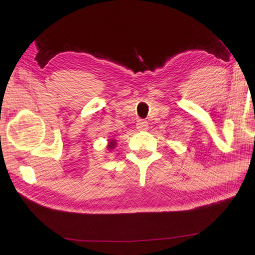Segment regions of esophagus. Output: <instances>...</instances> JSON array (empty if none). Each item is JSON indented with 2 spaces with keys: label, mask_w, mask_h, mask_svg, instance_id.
I'll return each instance as SVG.
<instances>
[{
  "label": "esophagus",
  "mask_w": 255,
  "mask_h": 255,
  "mask_svg": "<svg viewBox=\"0 0 255 255\" xmlns=\"http://www.w3.org/2000/svg\"><path fill=\"white\" fill-rule=\"evenodd\" d=\"M136 129L140 130V131H145L148 129V124L144 120H139V121L136 122Z\"/></svg>",
  "instance_id": "esophagus-1"
}]
</instances>
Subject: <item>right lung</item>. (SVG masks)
Instances as JSON below:
<instances>
[{
  "mask_svg": "<svg viewBox=\"0 0 255 255\" xmlns=\"http://www.w3.org/2000/svg\"><path fill=\"white\" fill-rule=\"evenodd\" d=\"M115 146H116V140H115V139L109 140V141H108V146H107V147L109 148V150H113V148H115Z\"/></svg>",
  "mask_w": 255,
  "mask_h": 255,
  "instance_id": "obj_1",
  "label": "right lung"
}]
</instances>
